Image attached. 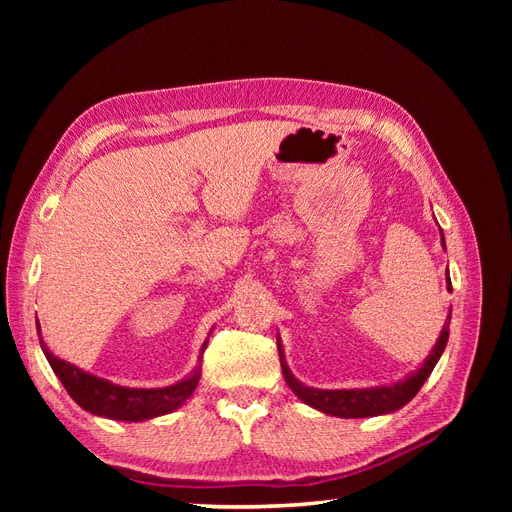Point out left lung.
I'll return each instance as SVG.
<instances>
[{"mask_svg": "<svg viewBox=\"0 0 512 512\" xmlns=\"http://www.w3.org/2000/svg\"><path fill=\"white\" fill-rule=\"evenodd\" d=\"M440 239L442 247L446 250L444 235L440 228ZM446 286L451 290V277H448L446 271ZM448 324H451V309H448V318L444 322V327L440 331L438 342L433 344L431 352L427 359L421 363V367L414 369L412 374H408L404 380L393 382V384H382V386H371V389H314V386L303 384L299 378H294L286 363V354L282 339L277 335V352H280V363L286 384L292 389V393L297 395L303 404L312 406L314 410L329 414V416H339V418H367V416H380V414H391L397 412L399 408H404L408 401L421 391V386L429 378V374L440 361V356L446 348L448 342Z\"/></svg>", "mask_w": 512, "mask_h": 512, "instance_id": "obj_1", "label": "left lung"}]
</instances>
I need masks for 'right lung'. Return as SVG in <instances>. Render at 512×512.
<instances>
[{"label":"right lung","instance_id":"1","mask_svg":"<svg viewBox=\"0 0 512 512\" xmlns=\"http://www.w3.org/2000/svg\"><path fill=\"white\" fill-rule=\"evenodd\" d=\"M40 346L46 356V361L53 367L55 376L66 386L68 395L89 414H96L102 418H113V421H128V423H141L156 418L162 414L175 412L181 408L185 401L190 399L200 380V365H196L183 380L162 386V389H132V386L113 384L111 380L98 378L89 371L76 367L64 359L55 356L49 346L44 344L40 333V322L36 320ZM213 331H209L211 335ZM209 344V337L200 346L198 361L203 359V352Z\"/></svg>","mask_w":512,"mask_h":512}]
</instances>
